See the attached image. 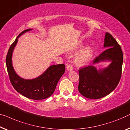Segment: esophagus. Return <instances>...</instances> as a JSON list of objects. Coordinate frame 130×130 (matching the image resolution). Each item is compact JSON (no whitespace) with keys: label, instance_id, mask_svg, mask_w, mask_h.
<instances>
[{"label":"esophagus","instance_id":"obj_1","mask_svg":"<svg viewBox=\"0 0 130 130\" xmlns=\"http://www.w3.org/2000/svg\"><path fill=\"white\" fill-rule=\"evenodd\" d=\"M66 69H67V70L68 71H71L73 70V66H72V65L71 64H69V65H67V67H66Z\"/></svg>","mask_w":130,"mask_h":130}]
</instances>
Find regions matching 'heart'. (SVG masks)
Instances as JSON below:
<instances>
[{
	"instance_id": "b5f03b06",
	"label": "heart",
	"mask_w": 130,
	"mask_h": 130,
	"mask_svg": "<svg viewBox=\"0 0 130 130\" xmlns=\"http://www.w3.org/2000/svg\"><path fill=\"white\" fill-rule=\"evenodd\" d=\"M91 56V50L90 47L83 48L76 54L74 61L77 65H84L87 63Z\"/></svg>"
}]
</instances>
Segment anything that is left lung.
<instances>
[{"label":"left lung","instance_id":"obj_1","mask_svg":"<svg viewBox=\"0 0 130 130\" xmlns=\"http://www.w3.org/2000/svg\"><path fill=\"white\" fill-rule=\"evenodd\" d=\"M104 47L107 48L93 60V64L110 61L108 66L98 70L90 65L78 70V91L84 97L99 99L115 89L121 77L123 54L121 46L109 33H106Z\"/></svg>","mask_w":130,"mask_h":130}]
</instances>
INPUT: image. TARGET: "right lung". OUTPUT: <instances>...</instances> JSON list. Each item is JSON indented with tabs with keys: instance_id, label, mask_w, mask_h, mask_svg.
I'll use <instances>...</instances> for the list:
<instances>
[{
	"instance_id": "right-lung-1",
	"label": "right lung",
	"mask_w": 130,
	"mask_h": 130,
	"mask_svg": "<svg viewBox=\"0 0 130 130\" xmlns=\"http://www.w3.org/2000/svg\"><path fill=\"white\" fill-rule=\"evenodd\" d=\"M31 30H25L17 37L7 52L6 63L11 84L14 89L28 99L40 100L47 99L53 94L58 82L65 72V65H52L38 77L31 80L22 78L17 74L12 65L13 52L19 37Z\"/></svg>"
}]
</instances>
